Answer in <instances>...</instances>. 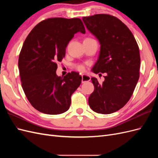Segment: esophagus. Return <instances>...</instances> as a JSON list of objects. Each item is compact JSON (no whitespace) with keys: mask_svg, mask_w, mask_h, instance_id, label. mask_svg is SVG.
I'll return each instance as SVG.
<instances>
[{"mask_svg":"<svg viewBox=\"0 0 158 158\" xmlns=\"http://www.w3.org/2000/svg\"><path fill=\"white\" fill-rule=\"evenodd\" d=\"M91 80V77L88 75H85V74H82V82L85 83L86 82H89Z\"/></svg>","mask_w":158,"mask_h":158,"instance_id":"esophagus-1","label":"esophagus"}]
</instances>
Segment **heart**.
Listing matches in <instances>:
<instances>
[{"label":"heart","instance_id":"obj_1","mask_svg":"<svg viewBox=\"0 0 158 158\" xmlns=\"http://www.w3.org/2000/svg\"><path fill=\"white\" fill-rule=\"evenodd\" d=\"M92 40V39H90V38H86V39H85L84 40ZM76 67V69L80 70V71H83L84 70V66L82 64H77Z\"/></svg>","mask_w":158,"mask_h":158}]
</instances>
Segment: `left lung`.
Instances as JSON below:
<instances>
[{
	"instance_id": "obj_1",
	"label": "left lung",
	"mask_w": 158,
	"mask_h": 158,
	"mask_svg": "<svg viewBox=\"0 0 158 158\" xmlns=\"http://www.w3.org/2000/svg\"><path fill=\"white\" fill-rule=\"evenodd\" d=\"M82 20L100 44L98 59L92 70L107 73L102 84L92 78L94 91L89 106L98 113H112L125 106L135 89L139 79V48L131 30L116 17L95 14Z\"/></svg>"
}]
</instances>
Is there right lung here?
I'll use <instances>...</instances> for the list:
<instances>
[{"label": "right lung", "mask_w": 158, "mask_h": 158, "mask_svg": "<svg viewBox=\"0 0 158 158\" xmlns=\"http://www.w3.org/2000/svg\"><path fill=\"white\" fill-rule=\"evenodd\" d=\"M85 33L79 18H51L40 22L27 35L18 59L22 86L31 106L48 114L67 111L71 95L82 82L78 73L57 76V62L75 33Z\"/></svg>", "instance_id": "obj_1"}]
</instances>
